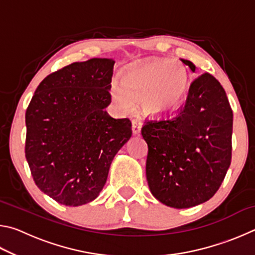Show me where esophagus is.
Masks as SVG:
<instances>
[{"label":"esophagus","instance_id":"1","mask_svg":"<svg viewBox=\"0 0 255 255\" xmlns=\"http://www.w3.org/2000/svg\"><path fill=\"white\" fill-rule=\"evenodd\" d=\"M141 120L140 119H133L131 122V130L133 135H139L141 129Z\"/></svg>","mask_w":255,"mask_h":255}]
</instances>
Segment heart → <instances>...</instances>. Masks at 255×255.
Returning <instances> with one entry per match:
<instances>
[{"label": "heart", "instance_id": "heart-1", "mask_svg": "<svg viewBox=\"0 0 255 255\" xmlns=\"http://www.w3.org/2000/svg\"><path fill=\"white\" fill-rule=\"evenodd\" d=\"M189 83V72L182 64L154 58L127 67L123 83L117 80L111 83V94L124 110L131 109L133 99H141L146 114L161 116L174 112L182 106Z\"/></svg>", "mask_w": 255, "mask_h": 255}]
</instances>
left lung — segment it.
<instances>
[{"instance_id": "8db88e82", "label": "left lung", "mask_w": 255, "mask_h": 255, "mask_svg": "<svg viewBox=\"0 0 255 255\" xmlns=\"http://www.w3.org/2000/svg\"><path fill=\"white\" fill-rule=\"evenodd\" d=\"M191 72L196 66L181 59ZM233 111L221 83L205 73L190 85L173 118L141 128L148 146L146 178L152 195L172 208L204 204L221 187L232 159Z\"/></svg>"}]
</instances>
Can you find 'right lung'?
I'll return each instance as SVG.
<instances>
[{
  "label": "right lung",
  "mask_w": 255,
  "mask_h": 255,
  "mask_svg": "<svg viewBox=\"0 0 255 255\" xmlns=\"http://www.w3.org/2000/svg\"><path fill=\"white\" fill-rule=\"evenodd\" d=\"M115 63L91 58L51 73L28 106L25 158L37 187L58 204L96 199L112 159L131 137L130 120L106 111Z\"/></svg>",
  "instance_id": "obj_1"
}]
</instances>
